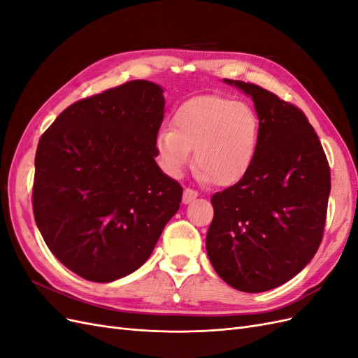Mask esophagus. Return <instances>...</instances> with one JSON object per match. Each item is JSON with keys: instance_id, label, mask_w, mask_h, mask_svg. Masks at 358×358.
Listing matches in <instances>:
<instances>
[{"instance_id": "esophagus-1", "label": "esophagus", "mask_w": 358, "mask_h": 358, "mask_svg": "<svg viewBox=\"0 0 358 358\" xmlns=\"http://www.w3.org/2000/svg\"><path fill=\"white\" fill-rule=\"evenodd\" d=\"M197 196H199L197 191H194V189H191V188H185V189H183L182 201L185 203V204H188V203H191L194 199H197Z\"/></svg>"}]
</instances>
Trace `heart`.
<instances>
[{"label": "heart", "instance_id": "heart-1", "mask_svg": "<svg viewBox=\"0 0 358 358\" xmlns=\"http://www.w3.org/2000/svg\"><path fill=\"white\" fill-rule=\"evenodd\" d=\"M171 128L161 129L157 155L170 176H180L191 161L203 180L231 185L241 180L257 154L259 119L251 106L220 95H201L183 103Z\"/></svg>", "mask_w": 358, "mask_h": 358}]
</instances>
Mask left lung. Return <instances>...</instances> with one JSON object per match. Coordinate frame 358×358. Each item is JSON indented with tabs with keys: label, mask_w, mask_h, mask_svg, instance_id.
Returning <instances> with one entry per match:
<instances>
[{
	"label": "left lung",
	"mask_w": 358,
	"mask_h": 358,
	"mask_svg": "<svg viewBox=\"0 0 358 358\" xmlns=\"http://www.w3.org/2000/svg\"><path fill=\"white\" fill-rule=\"evenodd\" d=\"M254 101L257 154L246 175L212 196L206 236L215 272L233 288L262 292L294 278L318 251L330 196V167L299 107L262 86L224 79Z\"/></svg>",
	"instance_id": "8db88e82"
}]
</instances>
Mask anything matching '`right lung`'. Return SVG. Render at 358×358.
Returning <instances> with one entry per match:
<instances>
[{
    "mask_svg": "<svg viewBox=\"0 0 358 358\" xmlns=\"http://www.w3.org/2000/svg\"><path fill=\"white\" fill-rule=\"evenodd\" d=\"M162 92L127 82L69 106L40 137L36 224L50 252L86 280L133 273L179 210L182 187L155 161Z\"/></svg>",
    "mask_w": 358,
    "mask_h": 358,
    "instance_id": "add662e5",
    "label": "right lung"
}]
</instances>
